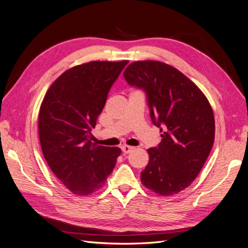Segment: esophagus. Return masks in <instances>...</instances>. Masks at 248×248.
Wrapping results in <instances>:
<instances>
[{
  "instance_id": "esophagus-1",
  "label": "esophagus",
  "mask_w": 248,
  "mask_h": 248,
  "mask_svg": "<svg viewBox=\"0 0 248 248\" xmlns=\"http://www.w3.org/2000/svg\"><path fill=\"white\" fill-rule=\"evenodd\" d=\"M133 149H134V148H133V147H130V146H123V147L121 148L122 152H123L124 154H128V153H130Z\"/></svg>"
}]
</instances>
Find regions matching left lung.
Instances as JSON below:
<instances>
[{
  "mask_svg": "<svg viewBox=\"0 0 248 248\" xmlns=\"http://www.w3.org/2000/svg\"><path fill=\"white\" fill-rule=\"evenodd\" d=\"M128 85L144 91L150 118L161 141L148 149L141 183L159 196H171L197 178L211 151L215 122L206 96L183 73L158 61H138L124 71Z\"/></svg>",
  "mask_w": 248,
  "mask_h": 248,
  "instance_id": "left-lung-1",
  "label": "left lung"
}]
</instances>
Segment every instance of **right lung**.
Wrapping results in <instances>:
<instances>
[{
	"mask_svg": "<svg viewBox=\"0 0 248 248\" xmlns=\"http://www.w3.org/2000/svg\"><path fill=\"white\" fill-rule=\"evenodd\" d=\"M128 61H94L73 67L50 86L39 111V139L48 167L78 196L99 189L121 150L92 142L111 86Z\"/></svg>",
	"mask_w": 248,
	"mask_h": 248,
	"instance_id": "add662e5",
	"label": "right lung"
}]
</instances>
